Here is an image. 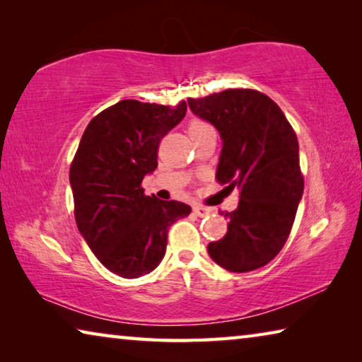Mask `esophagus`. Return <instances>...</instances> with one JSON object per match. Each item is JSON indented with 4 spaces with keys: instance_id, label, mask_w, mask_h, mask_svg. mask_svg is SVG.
Listing matches in <instances>:
<instances>
[{
    "instance_id": "esophagus-1",
    "label": "esophagus",
    "mask_w": 362,
    "mask_h": 362,
    "mask_svg": "<svg viewBox=\"0 0 362 362\" xmlns=\"http://www.w3.org/2000/svg\"><path fill=\"white\" fill-rule=\"evenodd\" d=\"M193 212H194L198 217H206L207 214H209L211 211L207 209V207H203V206H194V207H193Z\"/></svg>"
}]
</instances>
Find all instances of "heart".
I'll return each instance as SVG.
<instances>
[{
  "instance_id": "1",
  "label": "heart",
  "mask_w": 362,
  "mask_h": 362,
  "mask_svg": "<svg viewBox=\"0 0 362 362\" xmlns=\"http://www.w3.org/2000/svg\"><path fill=\"white\" fill-rule=\"evenodd\" d=\"M204 127H209V124L201 119H193L189 122V131H198V129H204Z\"/></svg>"
}]
</instances>
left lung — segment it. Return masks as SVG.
Masks as SVG:
<instances>
[{
  "label": "left lung",
  "instance_id": "obj_1",
  "mask_svg": "<svg viewBox=\"0 0 362 362\" xmlns=\"http://www.w3.org/2000/svg\"><path fill=\"white\" fill-rule=\"evenodd\" d=\"M192 112L223 140L216 179L240 189L225 212L228 231L207 244L211 259L233 273L265 267L291 235L303 194L298 140L276 103L255 89H226L188 99Z\"/></svg>",
  "mask_w": 362,
  "mask_h": 362
}]
</instances>
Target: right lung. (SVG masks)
Segmentation results:
<instances>
[{
	"label": "right lung",
	"instance_id": "add662e5",
	"mask_svg": "<svg viewBox=\"0 0 362 362\" xmlns=\"http://www.w3.org/2000/svg\"><path fill=\"white\" fill-rule=\"evenodd\" d=\"M187 102L121 100L94 116L70 166L78 230L103 267L121 278L153 272L166 254L169 226L192 207L146 196L161 139L182 121Z\"/></svg>",
	"mask_w": 362,
	"mask_h": 362
}]
</instances>
